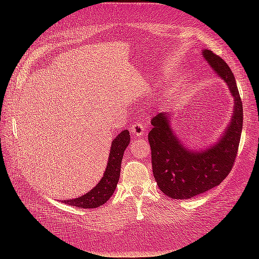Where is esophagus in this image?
<instances>
[{
    "label": "esophagus",
    "instance_id": "obj_1",
    "mask_svg": "<svg viewBox=\"0 0 259 259\" xmlns=\"http://www.w3.org/2000/svg\"><path fill=\"white\" fill-rule=\"evenodd\" d=\"M131 132L133 133V135H135L137 137H140V136H143L145 134L146 130H145V126L143 125V123L136 122L134 125H132Z\"/></svg>",
    "mask_w": 259,
    "mask_h": 259
}]
</instances>
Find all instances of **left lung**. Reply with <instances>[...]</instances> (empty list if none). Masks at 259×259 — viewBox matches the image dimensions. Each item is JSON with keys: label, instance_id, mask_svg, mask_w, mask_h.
<instances>
[{"label": "left lung", "instance_id": "8db88e82", "mask_svg": "<svg viewBox=\"0 0 259 259\" xmlns=\"http://www.w3.org/2000/svg\"><path fill=\"white\" fill-rule=\"evenodd\" d=\"M203 56L229 86L234 98V111L225 135L215 146L200 152L183 147L170 130L165 112L152 117L148 140L153 176L161 191L173 199H190L222 184L232 169L239 150L243 107L236 79L221 56L209 50L203 51Z\"/></svg>", "mask_w": 259, "mask_h": 259}]
</instances>
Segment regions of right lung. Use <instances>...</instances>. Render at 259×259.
<instances>
[{
    "instance_id": "obj_1",
    "label": "right lung",
    "mask_w": 259,
    "mask_h": 259,
    "mask_svg": "<svg viewBox=\"0 0 259 259\" xmlns=\"http://www.w3.org/2000/svg\"><path fill=\"white\" fill-rule=\"evenodd\" d=\"M130 132L127 130L122 131L113 139L106 171L97 186L80 198L65 200L64 202L66 204L82 208H95L105 204L111 198L119 182L122 158L124 150L130 144Z\"/></svg>"
}]
</instances>
